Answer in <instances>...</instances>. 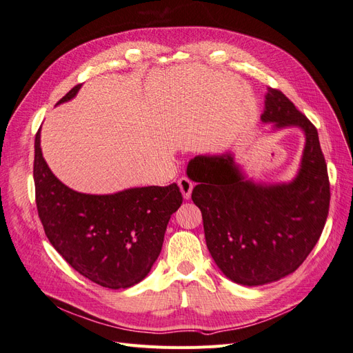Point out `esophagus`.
Wrapping results in <instances>:
<instances>
[{
  "mask_svg": "<svg viewBox=\"0 0 353 353\" xmlns=\"http://www.w3.org/2000/svg\"><path fill=\"white\" fill-rule=\"evenodd\" d=\"M178 185L181 188V193H183L184 199H190L191 197V191H193L194 183L191 179H188L187 176H183L178 181Z\"/></svg>",
  "mask_w": 353,
  "mask_h": 353,
  "instance_id": "esophagus-1",
  "label": "esophagus"
}]
</instances>
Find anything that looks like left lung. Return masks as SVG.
Segmentation results:
<instances>
[{"mask_svg":"<svg viewBox=\"0 0 353 353\" xmlns=\"http://www.w3.org/2000/svg\"><path fill=\"white\" fill-rule=\"evenodd\" d=\"M261 119L279 130L299 126L305 132L301 169L292 183L245 179L230 153L196 156L187 168L197 183L191 199L201 210L212 258L243 285H262L294 272L321 237L330 208L327 163L312 122L275 88L266 92Z\"/></svg>","mask_w":353,"mask_h":353,"instance_id":"obj_1","label":"left lung"}]
</instances>
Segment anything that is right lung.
Instances as JSON below:
<instances>
[{
    "label": "right lung",
    "instance_id": "obj_1",
    "mask_svg": "<svg viewBox=\"0 0 353 353\" xmlns=\"http://www.w3.org/2000/svg\"><path fill=\"white\" fill-rule=\"evenodd\" d=\"M73 87L57 104L72 100ZM35 200L46 236L65 261L85 279L113 288L144 280L162 250L170 215L183 203L174 183L137 187L114 194H83L51 172L35 135Z\"/></svg>",
    "mask_w": 353,
    "mask_h": 353
}]
</instances>
